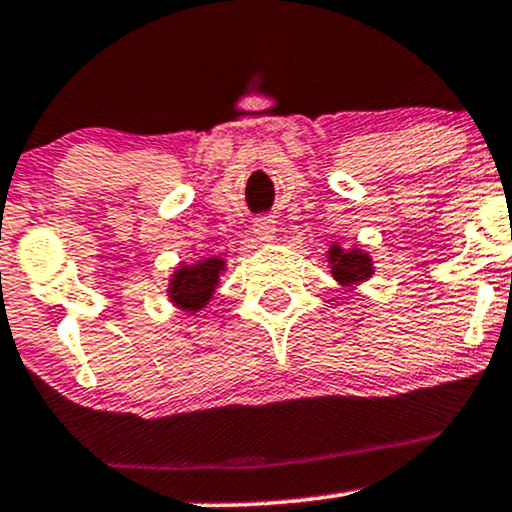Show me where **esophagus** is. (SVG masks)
<instances>
[{
	"label": "esophagus",
	"mask_w": 512,
	"mask_h": 512,
	"mask_svg": "<svg viewBox=\"0 0 512 512\" xmlns=\"http://www.w3.org/2000/svg\"><path fill=\"white\" fill-rule=\"evenodd\" d=\"M254 234L261 241H271L273 236H276V222H273V219H268V217L256 219V222H254Z\"/></svg>",
	"instance_id": "34e87169"
}]
</instances>
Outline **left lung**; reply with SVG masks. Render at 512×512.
<instances>
[{
    "instance_id": "obj_1",
    "label": "left lung",
    "mask_w": 512,
    "mask_h": 512,
    "mask_svg": "<svg viewBox=\"0 0 512 512\" xmlns=\"http://www.w3.org/2000/svg\"><path fill=\"white\" fill-rule=\"evenodd\" d=\"M324 256H327L329 273L344 290H356L376 273L373 271L376 268L373 266V256L361 249V246L344 249L342 244H332Z\"/></svg>"
}]
</instances>
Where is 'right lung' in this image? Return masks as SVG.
<instances>
[{
  "label": "right lung",
  "instance_id": "add662e5",
  "mask_svg": "<svg viewBox=\"0 0 512 512\" xmlns=\"http://www.w3.org/2000/svg\"><path fill=\"white\" fill-rule=\"evenodd\" d=\"M227 261L222 256H207L192 263H178L170 273L166 285V298L183 315H197L210 305L222 283Z\"/></svg>",
  "mask_w": 512,
  "mask_h": 512
}]
</instances>
